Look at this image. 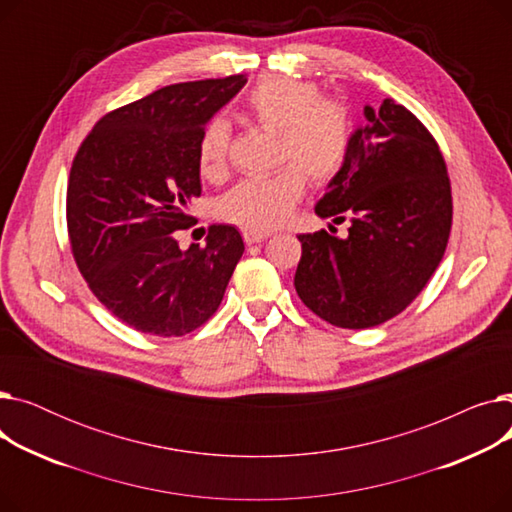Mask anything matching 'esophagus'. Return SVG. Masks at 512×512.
Returning a JSON list of instances; mask_svg holds the SVG:
<instances>
[{
    "label": "esophagus",
    "mask_w": 512,
    "mask_h": 512,
    "mask_svg": "<svg viewBox=\"0 0 512 512\" xmlns=\"http://www.w3.org/2000/svg\"><path fill=\"white\" fill-rule=\"evenodd\" d=\"M270 236H272L270 232H259V230H249V228L242 230V238H245L247 245H255V242H261Z\"/></svg>",
    "instance_id": "esophagus-1"
}]
</instances>
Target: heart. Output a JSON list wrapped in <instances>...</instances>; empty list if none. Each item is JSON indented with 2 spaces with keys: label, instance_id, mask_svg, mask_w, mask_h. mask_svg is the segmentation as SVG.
Masks as SVG:
<instances>
[{
  "label": "heart",
  "instance_id": "1",
  "mask_svg": "<svg viewBox=\"0 0 512 512\" xmlns=\"http://www.w3.org/2000/svg\"><path fill=\"white\" fill-rule=\"evenodd\" d=\"M247 114L259 126L280 132L278 153L284 166L267 178H245L222 197L220 215L249 230H274L284 224L305 193V174L324 184L344 166L351 147V116L336 99H319L305 80L267 76L247 95ZM230 128L224 120L205 126L197 143V164L205 180L218 182L228 172Z\"/></svg>",
  "mask_w": 512,
  "mask_h": 512
}]
</instances>
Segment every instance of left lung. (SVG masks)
<instances>
[{
    "mask_svg": "<svg viewBox=\"0 0 512 512\" xmlns=\"http://www.w3.org/2000/svg\"><path fill=\"white\" fill-rule=\"evenodd\" d=\"M342 170L315 205L319 218L351 220L346 238L299 234L294 274L301 301L328 324L380 326L405 311L440 265L452 226L444 157L405 105H365ZM332 228V226H330Z\"/></svg>",
    "mask_w": 512,
    "mask_h": 512,
    "instance_id": "1",
    "label": "left lung"
}]
</instances>
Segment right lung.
<instances>
[{"label":"right lung","mask_w":512,"mask_h":512,"mask_svg":"<svg viewBox=\"0 0 512 512\" xmlns=\"http://www.w3.org/2000/svg\"><path fill=\"white\" fill-rule=\"evenodd\" d=\"M247 78L193 80L103 116L70 170L66 220L80 274L126 326L184 336L218 311L245 242L211 226L205 247H178L201 195L197 143Z\"/></svg>","instance_id":"add662e5"}]
</instances>
